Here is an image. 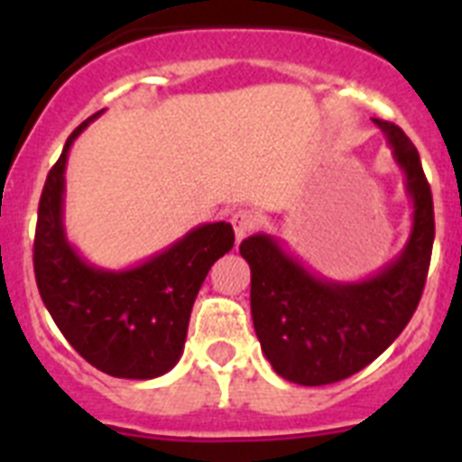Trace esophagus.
<instances>
[{"instance_id": "esophagus-1", "label": "esophagus", "mask_w": 462, "mask_h": 462, "mask_svg": "<svg viewBox=\"0 0 462 462\" xmlns=\"http://www.w3.org/2000/svg\"><path fill=\"white\" fill-rule=\"evenodd\" d=\"M231 224H234V231H236V240H245L247 236L252 234L256 228V215L250 210H240L236 212L234 217H231Z\"/></svg>"}]
</instances>
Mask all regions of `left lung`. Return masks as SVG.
Here are the masks:
<instances>
[{
    "instance_id": "obj_1",
    "label": "left lung",
    "mask_w": 462,
    "mask_h": 462,
    "mask_svg": "<svg viewBox=\"0 0 462 462\" xmlns=\"http://www.w3.org/2000/svg\"><path fill=\"white\" fill-rule=\"evenodd\" d=\"M405 178L411 228L405 247L361 280H330L293 256L277 236L240 243L252 273V321L261 352L280 377L324 386L373 363L411 319L430 266L435 217L421 159L405 132L373 117Z\"/></svg>"
}]
</instances>
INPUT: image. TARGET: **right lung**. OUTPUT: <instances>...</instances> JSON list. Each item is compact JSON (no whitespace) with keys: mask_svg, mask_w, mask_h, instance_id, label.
<instances>
[{"mask_svg":"<svg viewBox=\"0 0 462 462\" xmlns=\"http://www.w3.org/2000/svg\"><path fill=\"white\" fill-rule=\"evenodd\" d=\"M101 113L69 136L46 178L34 238L36 284L57 328L85 361L110 377L154 379L180 361L196 293L212 263L234 247V228L199 224L120 271L89 263L64 226V173L73 141Z\"/></svg>","mask_w":462,"mask_h":462,"instance_id":"right-lung-1","label":"right lung"}]
</instances>
